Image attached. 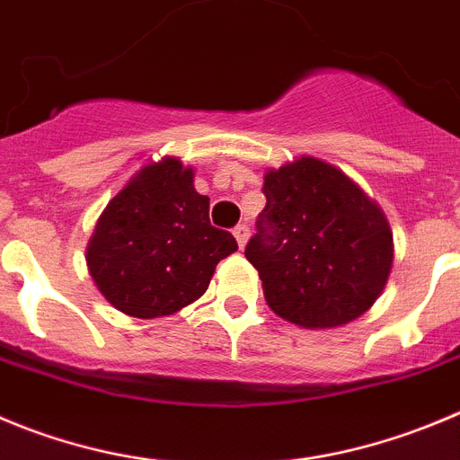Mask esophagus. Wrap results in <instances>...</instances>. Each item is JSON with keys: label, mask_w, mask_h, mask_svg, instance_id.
Masks as SVG:
<instances>
[{"label": "esophagus", "mask_w": 460, "mask_h": 460, "mask_svg": "<svg viewBox=\"0 0 460 460\" xmlns=\"http://www.w3.org/2000/svg\"><path fill=\"white\" fill-rule=\"evenodd\" d=\"M234 235H235V240H238L240 250H244V244H247V240H250V226L238 225L234 229Z\"/></svg>", "instance_id": "1"}]
</instances>
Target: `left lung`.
I'll use <instances>...</instances> for the list:
<instances>
[{
	"instance_id": "left-lung-1",
	"label": "left lung",
	"mask_w": 460,
	"mask_h": 460,
	"mask_svg": "<svg viewBox=\"0 0 460 460\" xmlns=\"http://www.w3.org/2000/svg\"><path fill=\"white\" fill-rule=\"evenodd\" d=\"M265 204L244 256L268 306L306 329L360 317L384 293L393 231L384 210L345 172L313 156L268 170Z\"/></svg>"
}]
</instances>
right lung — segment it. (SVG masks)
I'll return each mask as SVG.
<instances>
[{
    "mask_svg": "<svg viewBox=\"0 0 460 460\" xmlns=\"http://www.w3.org/2000/svg\"><path fill=\"white\" fill-rule=\"evenodd\" d=\"M174 156L147 163L109 201L90 235L85 263L100 293L131 317L172 315L199 299L216 265L238 250L210 226L208 197Z\"/></svg>",
    "mask_w": 460,
    "mask_h": 460,
    "instance_id": "obj_1",
    "label": "right lung"
}]
</instances>
